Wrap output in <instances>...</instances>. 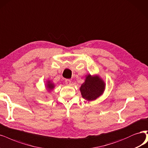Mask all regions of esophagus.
<instances>
[{
	"instance_id": "obj_1",
	"label": "esophagus",
	"mask_w": 148,
	"mask_h": 148,
	"mask_svg": "<svg viewBox=\"0 0 148 148\" xmlns=\"http://www.w3.org/2000/svg\"><path fill=\"white\" fill-rule=\"evenodd\" d=\"M65 84L67 85H71V84H72V81H71L70 79H65Z\"/></svg>"
}]
</instances>
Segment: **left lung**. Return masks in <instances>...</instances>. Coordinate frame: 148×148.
Listing matches in <instances>:
<instances>
[{"instance_id":"1","label":"left lung","mask_w":148,"mask_h":148,"mask_svg":"<svg viewBox=\"0 0 148 148\" xmlns=\"http://www.w3.org/2000/svg\"><path fill=\"white\" fill-rule=\"evenodd\" d=\"M80 92L82 97L88 101H92L103 94L105 89V83L99 75L89 74L84 82L81 84Z\"/></svg>"}]
</instances>
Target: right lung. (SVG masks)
<instances>
[{"label":"right lung","instance_id":"add662e5","mask_svg":"<svg viewBox=\"0 0 148 148\" xmlns=\"http://www.w3.org/2000/svg\"><path fill=\"white\" fill-rule=\"evenodd\" d=\"M55 87V85L54 83H53L51 81L48 80L47 81V84H46V88H47V90H48L49 92H50L51 90H52Z\"/></svg>","mask_w":148,"mask_h":148}]
</instances>
